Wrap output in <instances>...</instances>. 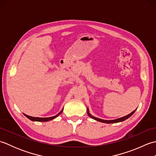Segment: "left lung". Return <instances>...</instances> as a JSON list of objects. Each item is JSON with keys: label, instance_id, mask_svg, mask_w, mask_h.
I'll use <instances>...</instances> for the list:
<instances>
[{"label": "left lung", "instance_id": "1", "mask_svg": "<svg viewBox=\"0 0 156 156\" xmlns=\"http://www.w3.org/2000/svg\"><path fill=\"white\" fill-rule=\"evenodd\" d=\"M136 110V109H135ZM135 110L133 111V112H131L130 114H129L125 116V117H121V118H119V119H114V120H104V119H99V118H97V117H94V116H92L90 113V112H89V109L88 108H87V113H88V115L90 117V118L94 119V120L97 121H99V122H105V123H116V122H122L123 121L125 120H126V119H127L128 118H129L131 117V116L133 115L134 112H135Z\"/></svg>", "mask_w": 156, "mask_h": 156}]
</instances>
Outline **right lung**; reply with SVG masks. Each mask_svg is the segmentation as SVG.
I'll return each mask as SVG.
<instances>
[{
	"label": "right lung",
	"instance_id": "right-lung-1",
	"mask_svg": "<svg viewBox=\"0 0 156 156\" xmlns=\"http://www.w3.org/2000/svg\"><path fill=\"white\" fill-rule=\"evenodd\" d=\"M63 109L62 110L59 112L58 114L56 115L55 116H54V117H46V118H42V117H31V116H29V115H27L24 114V115L26 117H27L29 119H30L31 121H39V122H45V121H51L52 120V119H55L57 117H58V116L60 115L62 111H63Z\"/></svg>",
	"mask_w": 156,
	"mask_h": 156
}]
</instances>
